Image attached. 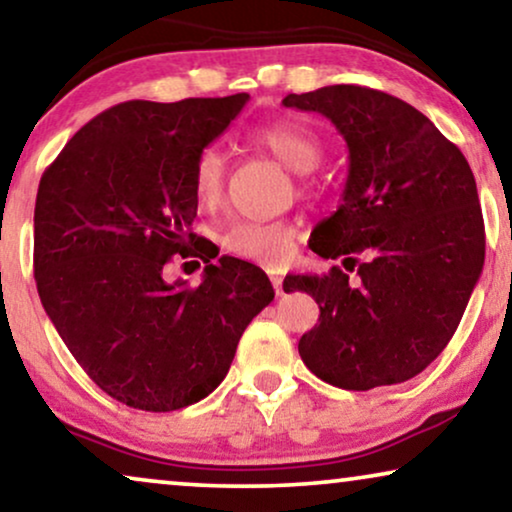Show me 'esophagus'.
<instances>
[{
	"mask_svg": "<svg viewBox=\"0 0 512 512\" xmlns=\"http://www.w3.org/2000/svg\"><path fill=\"white\" fill-rule=\"evenodd\" d=\"M271 285H274L276 295H283V276L278 271H271Z\"/></svg>",
	"mask_w": 512,
	"mask_h": 512,
	"instance_id": "1",
	"label": "esophagus"
}]
</instances>
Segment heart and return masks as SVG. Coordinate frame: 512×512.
Segmentation results:
<instances>
[{
    "instance_id": "heart-1",
    "label": "heart",
    "mask_w": 512,
    "mask_h": 512,
    "mask_svg": "<svg viewBox=\"0 0 512 512\" xmlns=\"http://www.w3.org/2000/svg\"><path fill=\"white\" fill-rule=\"evenodd\" d=\"M257 147L274 154L285 168L295 173H309L318 166L323 145L309 126L292 119H278L250 133ZM194 196L201 208L215 210L227 189V156L220 147H203L194 161L192 173ZM297 241V229L285 220L231 222L222 236V245L241 260L260 262L267 267H281L292 257Z\"/></svg>"
}]
</instances>
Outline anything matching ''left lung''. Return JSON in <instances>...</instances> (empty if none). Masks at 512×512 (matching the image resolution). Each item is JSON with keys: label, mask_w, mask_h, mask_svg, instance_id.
Returning a JSON list of instances; mask_svg holds the SVG:
<instances>
[{"label": "left lung", "mask_w": 512, "mask_h": 512, "mask_svg": "<svg viewBox=\"0 0 512 512\" xmlns=\"http://www.w3.org/2000/svg\"><path fill=\"white\" fill-rule=\"evenodd\" d=\"M283 105L323 114L344 135L342 203L309 245L358 269L351 283L339 267L285 276V292L304 290L320 309L299 356L346 391L417 377L449 344L485 264L473 170L431 119L384 91L337 84L290 93Z\"/></svg>", "instance_id": "obj_1"}]
</instances>
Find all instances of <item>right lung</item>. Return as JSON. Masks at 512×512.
Returning <instances> with one entry per match:
<instances>
[{"label":"right lung","instance_id":"1","mask_svg":"<svg viewBox=\"0 0 512 512\" xmlns=\"http://www.w3.org/2000/svg\"><path fill=\"white\" fill-rule=\"evenodd\" d=\"M248 93L128 100L74 133L34 206V281L84 372L135 410L199 403L227 377L238 339L274 299L255 264L220 257L204 281L166 284L173 254L201 256L194 161Z\"/></svg>","mask_w":512,"mask_h":512}]
</instances>
